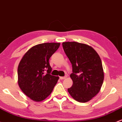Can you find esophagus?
<instances>
[{"mask_svg":"<svg viewBox=\"0 0 122 122\" xmlns=\"http://www.w3.org/2000/svg\"><path fill=\"white\" fill-rule=\"evenodd\" d=\"M66 78V76H60V79H65V78Z\"/></svg>","mask_w":122,"mask_h":122,"instance_id":"obj_1","label":"esophagus"}]
</instances>
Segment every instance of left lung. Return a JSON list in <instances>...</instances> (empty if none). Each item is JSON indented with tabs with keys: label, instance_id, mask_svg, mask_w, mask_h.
Wrapping results in <instances>:
<instances>
[{
	"label": "left lung",
	"instance_id": "8db88e82",
	"mask_svg": "<svg viewBox=\"0 0 122 122\" xmlns=\"http://www.w3.org/2000/svg\"><path fill=\"white\" fill-rule=\"evenodd\" d=\"M62 47L72 66L70 77L73 84L68 91L75 101L88 102L98 94L103 84L101 58L92 47L83 43L64 42Z\"/></svg>",
	"mask_w": 122,
	"mask_h": 122
}]
</instances>
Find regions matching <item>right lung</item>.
<instances>
[{"label": "right lung", "instance_id": "right-lung-1", "mask_svg": "<svg viewBox=\"0 0 122 122\" xmlns=\"http://www.w3.org/2000/svg\"><path fill=\"white\" fill-rule=\"evenodd\" d=\"M60 46V43L36 45L20 60L17 70L18 84L24 94L35 102L47 98L57 83L58 76L50 75L52 68L49 60Z\"/></svg>", "mask_w": 122, "mask_h": 122}]
</instances>
